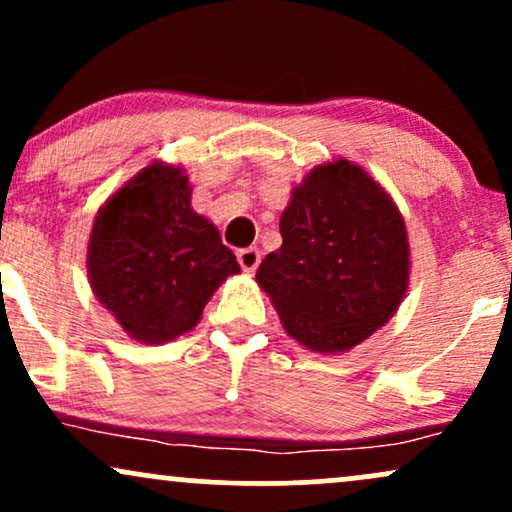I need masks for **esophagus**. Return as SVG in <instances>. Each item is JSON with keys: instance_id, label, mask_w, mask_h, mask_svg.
<instances>
[{"instance_id": "34e87169", "label": "esophagus", "mask_w": 512, "mask_h": 512, "mask_svg": "<svg viewBox=\"0 0 512 512\" xmlns=\"http://www.w3.org/2000/svg\"><path fill=\"white\" fill-rule=\"evenodd\" d=\"M238 264L243 267V272L252 274L257 269V264H260V250L257 248L238 250Z\"/></svg>"}]
</instances>
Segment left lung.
Segmentation results:
<instances>
[{"label":"left lung","mask_w":512,"mask_h":512,"mask_svg":"<svg viewBox=\"0 0 512 512\" xmlns=\"http://www.w3.org/2000/svg\"><path fill=\"white\" fill-rule=\"evenodd\" d=\"M284 243L257 284L289 337L344 354L390 322L409 286V238L397 204L358 163H320L291 190Z\"/></svg>","instance_id":"8db88e82"}]
</instances>
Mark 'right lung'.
I'll return each mask as SVG.
<instances>
[{
    "mask_svg": "<svg viewBox=\"0 0 512 512\" xmlns=\"http://www.w3.org/2000/svg\"><path fill=\"white\" fill-rule=\"evenodd\" d=\"M192 204L185 168L154 161L105 199L88 238L91 289L129 337L166 344L190 332L228 276L219 228Z\"/></svg>",
    "mask_w": 512,
    "mask_h": 512,
    "instance_id": "1",
    "label": "right lung"
}]
</instances>
